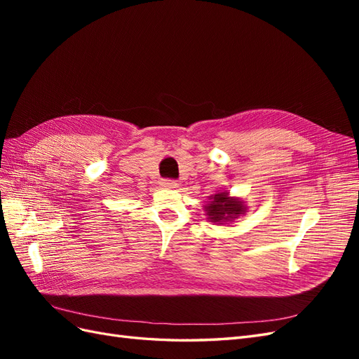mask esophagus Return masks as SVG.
Listing matches in <instances>:
<instances>
[{
	"label": "esophagus",
	"instance_id": "34e87169",
	"mask_svg": "<svg viewBox=\"0 0 359 359\" xmlns=\"http://www.w3.org/2000/svg\"><path fill=\"white\" fill-rule=\"evenodd\" d=\"M161 186L166 187V189H177L178 187V182L173 181V180H165V181L161 182Z\"/></svg>",
	"mask_w": 359,
	"mask_h": 359
}]
</instances>
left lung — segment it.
Listing matches in <instances>:
<instances>
[{"instance_id": "8db88e82", "label": "left lung", "mask_w": 359, "mask_h": 359, "mask_svg": "<svg viewBox=\"0 0 359 359\" xmlns=\"http://www.w3.org/2000/svg\"><path fill=\"white\" fill-rule=\"evenodd\" d=\"M208 215V220L214 224L232 223L240 215L247 212V206L243 199L231 196L227 191L214 193L210 196V202L203 206Z\"/></svg>"}]
</instances>
